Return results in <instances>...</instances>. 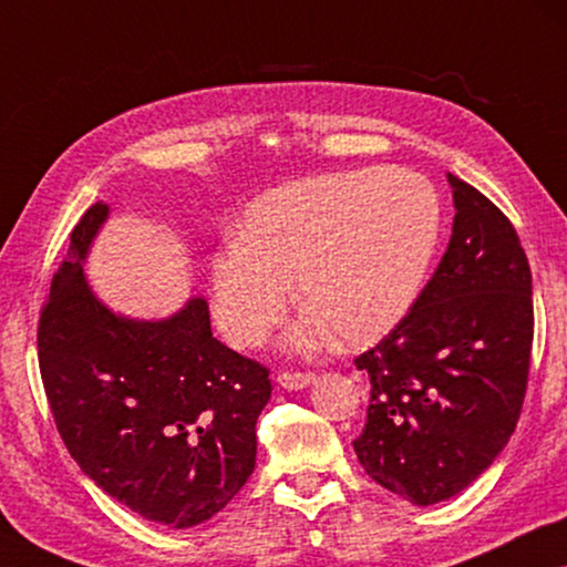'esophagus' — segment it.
Here are the masks:
<instances>
[{"instance_id":"1","label":"esophagus","mask_w":567,"mask_h":567,"mask_svg":"<svg viewBox=\"0 0 567 567\" xmlns=\"http://www.w3.org/2000/svg\"><path fill=\"white\" fill-rule=\"evenodd\" d=\"M313 378H317V374L313 372H309V370H281L278 372V385L281 388H289V390H301V388H307V385H311L313 382Z\"/></svg>"}]
</instances>
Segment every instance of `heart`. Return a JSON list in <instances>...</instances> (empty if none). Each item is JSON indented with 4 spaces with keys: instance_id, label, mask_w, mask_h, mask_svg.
Wrapping results in <instances>:
<instances>
[{
    "instance_id": "b5f03b06",
    "label": "heart",
    "mask_w": 567,
    "mask_h": 567,
    "mask_svg": "<svg viewBox=\"0 0 567 567\" xmlns=\"http://www.w3.org/2000/svg\"><path fill=\"white\" fill-rule=\"evenodd\" d=\"M441 203L429 179L400 169H360L301 179L258 197L240 240L213 256V301L223 334L256 347L291 303L309 307L291 337L313 350L329 332L368 344L390 332L429 276Z\"/></svg>"
}]
</instances>
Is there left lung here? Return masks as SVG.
<instances>
[{"mask_svg":"<svg viewBox=\"0 0 567 567\" xmlns=\"http://www.w3.org/2000/svg\"><path fill=\"white\" fill-rule=\"evenodd\" d=\"M454 187V233L413 307L357 357L370 378L368 476L429 507L466 489L515 433L527 393L533 274L509 217L468 182Z\"/></svg>","mask_w":567,"mask_h":567,"instance_id":"1","label":"left lung"}]
</instances>
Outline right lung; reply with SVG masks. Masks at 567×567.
Segmentation results:
<instances>
[{
	"mask_svg": "<svg viewBox=\"0 0 567 567\" xmlns=\"http://www.w3.org/2000/svg\"><path fill=\"white\" fill-rule=\"evenodd\" d=\"M109 207L91 205L38 321L42 385L65 449L103 492L177 529L217 515L256 468L268 368L217 342L193 299L177 317H113L81 260Z\"/></svg>",
	"mask_w": 567,
	"mask_h": 567,
	"instance_id": "right-lung-1",
	"label": "right lung"
}]
</instances>
